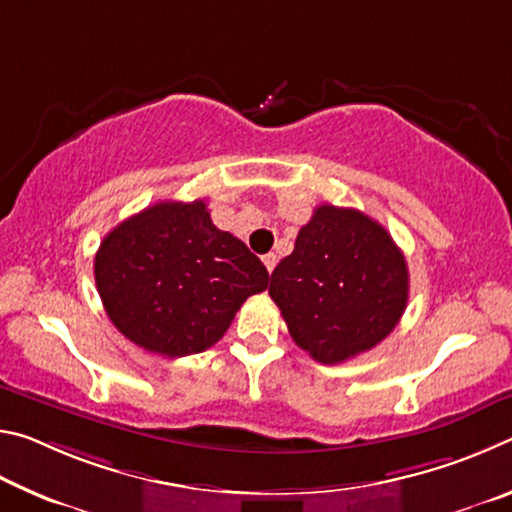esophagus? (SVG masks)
Masks as SVG:
<instances>
[{"mask_svg": "<svg viewBox=\"0 0 512 512\" xmlns=\"http://www.w3.org/2000/svg\"><path fill=\"white\" fill-rule=\"evenodd\" d=\"M262 262H264V266H266V271L273 273V268H275V264H277V255H275V253H268V255L262 257Z\"/></svg>", "mask_w": 512, "mask_h": 512, "instance_id": "esophagus-1", "label": "esophagus"}]
</instances>
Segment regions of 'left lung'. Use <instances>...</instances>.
Masks as SVG:
<instances>
[{
    "instance_id": "1",
    "label": "left lung",
    "mask_w": 512,
    "mask_h": 512,
    "mask_svg": "<svg viewBox=\"0 0 512 512\" xmlns=\"http://www.w3.org/2000/svg\"><path fill=\"white\" fill-rule=\"evenodd\" d=\"M268 296L291 339L327 366L372 350L409 300V268L384 225L352 207L320 205L275 266Z\"/></svg>"
}]
</instances>
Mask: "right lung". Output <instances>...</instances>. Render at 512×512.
I'll return each mask as SVG.
<instances>
[{"instance_id":"right-lung-1","label":"right lung","mask_w":512,"mask_h":512,"mask_svg":"<svg viewBox=\"0 0 512 512\" xmlns=\"http://www.w3.org/2000/svg\"><path fill=\"white\" fill-rule=\"evenodd\" d=\"M94 280L128 341L162 357L212 348L268 271L246 244L216 228L205 201H162L101 241Z\"/></svg>"}]
</instances>
